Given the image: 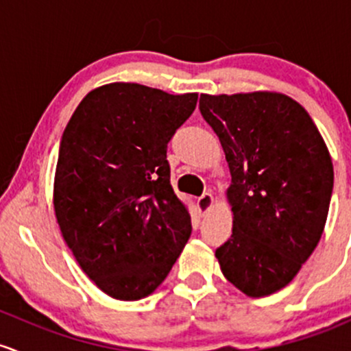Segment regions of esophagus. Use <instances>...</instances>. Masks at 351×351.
Returning a JSON list of instances; mask_svg holds the SVG:
<instances>
[{
	"label": "esophagus",
	"instance_id": "1",
	"mask_svg": "<svg viewBox=\"0 0 351 351\" xmlns=\"http://www.w3.org/2000/svg\"><path fill=\"white\" fill-rule=\"evenodd\" d=\"M197 202H199L200 212H202V214H206V212L210 210V207L214 206V195H212L210 192H206V194H202L199 197V200H197Z\"/></svg>",
	"mask_w": 351,
	"mask_h": 351
}]
</instances>
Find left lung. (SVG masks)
<instances>
[{
	"label": "left lung",
	"mask_w": 351,
	"mask_h": 351,
	"mask_svg": "<svg viewBox=\"0 0 351 351\" xmlns=\"http://www.w3.org/2000/svg\"><path fill=\"white\" fill-rule=\"evenodd\" d=\"M230 171L232 235L215 250L220 270L247 297L271 295L297 277L324 234L333 164L302 104L274 90L200 94Z\"/></svg>",
	"instance_id": "8db88e82"
}]
</instances>
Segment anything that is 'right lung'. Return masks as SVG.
I'll return each instance as SVG.
<instances>
[{
	"label": "right lung",
	"mask_w": 351,
	"mask_h": 351,
	"mask_svg": "<svg viewBox=\"0 0 351 351\" xmlns=\"http://www.w3.org/2000/svg\"><path fill=\"white\" fill-rule=\"evenodd\" d=\"M197 97L111 82L86 94L62 132L58 226L82 271L116 300L154 292L191 237L189 208L171 186L167 143Z\"/></svg>",
	"instance_id": "right-lung-1"
}]
</instances>
